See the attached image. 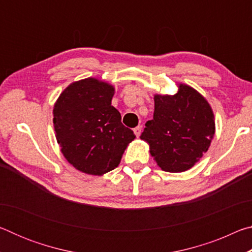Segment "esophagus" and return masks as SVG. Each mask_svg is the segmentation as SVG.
<instances>
[{"mask_svg":"<svg viewBox=\"0 0 252 252\" xmlns=\"http://www.w3.org/2000/svg\"><path fill=\"white\" fill-rule=\"evenodd\" d=\"M133 132H134V134L136 135V136H140V134H141V126H136V127H134L133 129Z\"/></svg>","mask_w":252,"mask_h":252,"instance_id":"34e87169","label":"esophagus"}]
</instances>
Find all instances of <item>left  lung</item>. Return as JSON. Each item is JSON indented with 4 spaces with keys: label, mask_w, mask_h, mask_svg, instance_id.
<instances>
[{
    "label": "left lung",
    "mask_w": 252,
    "mask_h": 252,
    "mask_svg": "<svg viewBox=\"0 0 252 252\" xmlns=\"http://www.w3.org/2000/svg\"><path fill=\"white\" fill-rule=\"evenodd\" d=\"M215 134V117L207 100L189 85L174 95H155L153 119L140 138L150 146L157 164L168 172L192 168L208 151Z\"/></svg>",
    "instance_id": "8db88e82"
}]
</instances>
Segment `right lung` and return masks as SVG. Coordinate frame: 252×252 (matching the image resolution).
<instances>
[{"mask_svg": "<svg viewBox=\"0 0 252 252\" xmlns=\"http://www.w3.org/2000/svg\"><path fill=\"white\" fill-rule=\"evenodd\" d=\"M114 88L89 78L70 84L53 109L58 143L65 159L84 173L101 176L116 169L135 138L111 105Z\"/></svg>", "mask_w": 252, "mask_h": 252, "instance_id": "right-lung-1", "label": "right lung"}]
</instances>
